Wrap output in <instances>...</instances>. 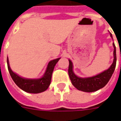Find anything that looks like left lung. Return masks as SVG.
Returning <instances> with one entry per match:
<instances>
[{"instance_id":"left-lung-1","label":"left lung","mask_w":121,"mask_h":121,"mask_svg":"<svg viewBox=\"0 0 121 121\" xmlns=\"http://www.w3.org/2000/svg\"><path fill=\"white\" fill-rule=\"evenodd\" d=\"M110 37L113 39L112 33H110ZM113 61L110 68L102 73H99L94 76L90 77H80L77 76L73 72V65L70 59H69V68H68V74L69 79L71 80V83L77 90L82 91L84 92H93L97 91L107 84L108 81H110L111 77L114 72L115 66H116V48L114 42H113Z\"/></svg>"}]
</instances>
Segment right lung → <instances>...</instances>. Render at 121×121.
<instances>
[{
  "label": "right lung",
  "mask_w": 121,
  "mask_h": 121,
  "mask_svg": "<svg viewBox=\"0 0 121 121\" xmlns=\"http://www.w3.org/2000/svg\"><path fill=\"white\" fill-rule=\"evenodd\" d=\"M60 58L52 60L49 62L46 69L42 77L39 79H27L19 76L12 71L9 64L8 57L7 58V64L9 72L15 83L23 91L30 93H39L44 91L48 88L51 83L52 73L55 66Z\"/></svg>",
  "instance_id": "right-lung-1"
}]
</instances>
